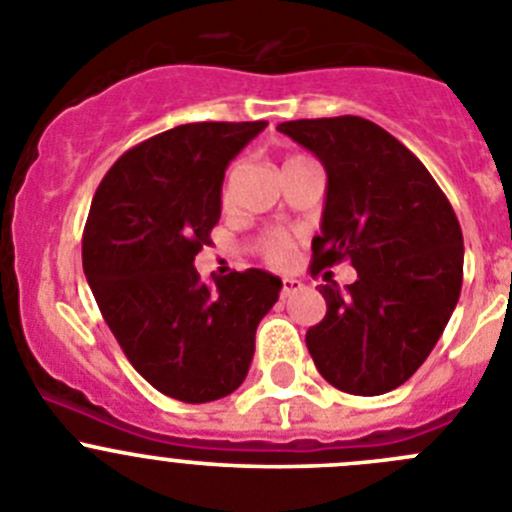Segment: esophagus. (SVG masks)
I'll list each match as a JSON object with an SVG mask.
<instances>
[{
  "mask_svg": "<svg viewBox=\"0 0 512 512\" xmlns=\"http://www.w3.org/2000/svg\"><path fill=\"white\" fill-rule=\"evenodd\" d=\"M281 284H284V287H281L284 297H287V294H294V292H297V289H302V281L292 279V276H287V279L281 281Z\"/></svg>",
  "mask_w": 512,
  "mask_h": 512,
  "instance_id": "1",
  "label": "esophagus"
}]
</instances>
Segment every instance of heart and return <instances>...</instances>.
I'll use <instances>...</instances> for the list:
<instances>
[{
    "instance_id": "heart-1",
    "label": "heart",
    "mask_w": 512,
    "mask_h": 512,
    "mask_svg": "<svg viewBox=\"0 0 512 512\" xmlns=\"http://www.w3.org/2000/svg\"><path fill=\"white\" fill-rule=\"evenodd\" d=\"M297 159H304V157H302V154H289L287 162H284V164L297 162ZM231 180H233V172H228V177H225V182H223V190H220L223 200L231 198ZM261 248H264V256H266V261H269V264H284V261L289 259V251H292V241H289L284 233H274V236L266 238L264 246H261Z\"/></svg>"
}]
</instances>
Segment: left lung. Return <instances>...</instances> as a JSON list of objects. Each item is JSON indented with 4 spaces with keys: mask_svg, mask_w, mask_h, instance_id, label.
<instances>
[{
    "mask_svg": "<svg viewBox=\"0 0 512 512\" xmlns=\"http://www.w3.org/2000/svg\"><path fill=\"white\" fill-rule=\"evenodd\" d=\"M276 129L327 172L312 271L350 261L358 279L322 284L325 320L307 348L327 383L381 396L406 383L442 337L462 289V228L424 164L360 116L284 121Z\"/></svg>",
    "mask_w": 512,
    "mask_h": 512,
    "instance_id": "obj_1",
    "label": "left lung"
}]
</instances>
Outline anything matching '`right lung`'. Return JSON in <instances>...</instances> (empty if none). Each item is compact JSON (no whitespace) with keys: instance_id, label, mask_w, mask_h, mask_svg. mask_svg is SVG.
I'll return each mask as SVG.
<instances>
[{"instance_id":"add662e5","label":"right lung","mask_w":512,"mask_h":512,"mask_svg":"<svg viewBox=\"0 0 512 512\" xmlns=\"http://www.w3.org/2000/svg\"><path fill=\"white\" fill-rule=\"evenodd\" d=\"M266 121L182 124L121 154L93 195L83 271L129 363L164 396L208 403L246 381L256 327L279 276L200 279L192 266L220 220L225 167Z\"/></svg>"}]
</instances>
